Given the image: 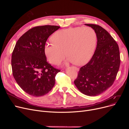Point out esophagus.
<instances>
[{"mask_svg": "<svg viewBox=\"0 0 129 129\" xmlns=\"http://www.w3.org/2000/svg\"><path fill=\"white\" fill-rule=\"evenodd\" d=\"M74 69H75L76 71H78L79 70V69L77 68V67H74Z\"/></svg>", "mask_w": 129, "mask_h": 129, "instance_id": "1", "label": "esophagus"}]
</instances>
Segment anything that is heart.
<instances>
[{"label":"heart","instance_id":"heart-1","mask_svg":"<svg viewBox=\"0 0 129 129\" xmlns=\"http://www.w3.org/2000/svg\"><path fill=\"white\" fill-rule=\"evenodd\" d=\"M53 42L46 43L44 53L49 62L59 64L66 54L67 62L81 66L90 59L95 49L97 36L88 26L76 27L56 31L52 37ZM66 54H65V53Z\"/></svg>","mask_w":129,"mask_h":129}]
</instances>
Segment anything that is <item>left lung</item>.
Here are the masks:
<instances>
[{"label":"left lung","instance_id":"left-lung-1","mask_svg":"<svg viewBox=\"0 0 129 129\" xmlns=\"http://www.w3.org/2000/svg\"><path fill=\"white\" fill-rule=\"evenodd\" d=\"M85 24L95 31L97 47L89 62L80 69L74 84L83 94L96 96L111 87L116 78L120 64L119 49L116 41L102 27Z\"/></svg>","mask_w":129,"mask_h":129}]
</instances>
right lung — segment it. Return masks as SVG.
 <instances>
[{
	"label": "right lung",
	"mask_w": 129,
	"mask_h": 129,
	"mask_svg": "<svg viewBox=\"0 0 129 129\" xmlns=\"http://www.w3.org/2000/svg\"><path fill=\"white\" fill-rule=\"evenodd\" d=\"M59 28L50 25L34 27L16 43L11 56L13 76L30 95L44 96L55 85V76L60 71L47 62L44 49L47 39Z\"/></svg>",
	"instance_id": "obj_1"
}]
</instances>
